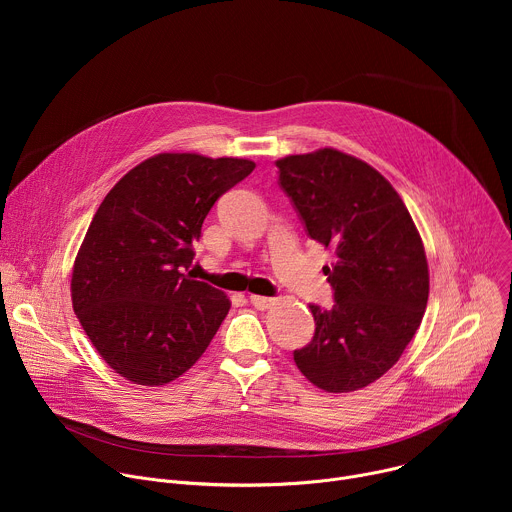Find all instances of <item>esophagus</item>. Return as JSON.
<instances>
[{
	"instance_id": "obj_1",
	"label": "esophagus",
	"mask_w": 512,
	"mask_h": 512,
	"mask_svg": "<svg viewBox=\"0 0 512 512\" xmlns=\"http://www.w3.org/2000/svg\"><path fill=\"white\" fill-rule=\"evenodd\" d=\"M249 300H251V304H253L257 310H267V308H271V306L275 304L273 298H265V296H251Z\"/></svg>"
}]
</instances>
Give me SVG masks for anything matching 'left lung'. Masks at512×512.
<instances>
[{
	"instance_id": "1",
	"label": "left lung",
	"mask_w": 512,
	"mask_h": 512,
	"mask_svg": "<svg viewBox=\"0 0 512 512\" xmlns=\"http://www.w3.org/2000/svg\"><path fill=\"white\" fill-rule=\"evenodd\" d=\"M275 166L308 235L336 259L324 267L336 304L310 306L316 332L294 360L322 391H358L393 367L421 324L429 298L423 241L397 190L367 162L322 148Z\"/></svg>"
}]
</instances>
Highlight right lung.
Wrapping results in <instances>:
<instances>
[{
	"instance_id": "1",
	"label": "right lung",
	"mask_w": 512,
	"mask_h": 512,
	"mask_svg": "<svg viewBox=\"0 0 512 512\" xmlns=\"http://www.w3.org/2000/svg\"><path fill=\"white\" fill-rule=\"evenodd\" d=\"M253 170L243 158L158 154L95 212L72 267V310L129 383L160 387L184 375L229 314L221 289L182 271L212 204Z\"/></svg>"
}]
</instances>
